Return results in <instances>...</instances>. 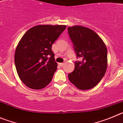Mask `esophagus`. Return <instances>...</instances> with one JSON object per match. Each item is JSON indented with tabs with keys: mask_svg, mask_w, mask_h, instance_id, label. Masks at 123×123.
I'll use <instances>...</instances> for the list:
<instances>
[{
	"mask_svg": "<svg viewBox=\"0 0 123 123\" xmlns=\"http://www.w3.org/2000/svg\"><path fill=\"white\" fill-rule=\"evenodd\" d=\"M64 64H65V63L64 62H62V63H59V65L60 66H61V67H62V66H64Z\"/></svg>",
	"mask_w": 123,
	"mask_h": 123,
	"instance_id": "obj_1",
	"label": "esophagus"
}]
</instances>
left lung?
Segmentation results:
<instances>
[{
	"instance_id": "obj_1",
	"label": "left lung",
	"mask_w": 123,
	"mask_h": 123,
	"mask_svg": "<svg viewBox=\"0 0 123 123\" xmlns=\"http://www.w3.org/2000/svg\"><path fill=\"white\" fill-rule=\"evenodd\" d=\"M77 57L75 70L68 75L70 81L81 90H88L99 83L107 68V49L94 31L82 26L68 27Z\"/></svg>"
}]
</instances>
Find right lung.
Wrapping results in <instances>:
<instances>
[{"mask_svg":"<svg viewBox=\"0 0 123 123\" xmlns=\"http://www.w3.org/2000/svg\"><path fill=\"white\" fill-rule=\"evenodd\" d=\"M66 27L50 24L34 26L19 40L15 64L19 77L27 87L41 89L51 81L57 66L51 46Z\"/></svg>","mask_w":123,"mask_h":123,"instance_id":"1","label":"right lung"}]
</instances>
